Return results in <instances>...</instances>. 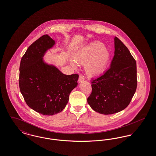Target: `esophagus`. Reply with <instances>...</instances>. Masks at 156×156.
<instances>
[{
	"mask_svg": "<svg viewBox=\"0 0 156 156\" xmlns=\"http://www.w3.org/2000/svg\"><path fill=\"white\" fill-rule=\"evenodd\" d=\"M85 80V78H84V76H83L82 75H80V76H79V79H78V82L79 83H80V82H82L83 81Z\"/></svg>",
	"mask_w": 156,
	"mask_h": 156,
	"instance_id": "obj_1",
	"label": "esophagus"
}]
</instances>
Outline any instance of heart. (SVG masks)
<instances>
[{"mask_svg":"<svg viewBox=\"0 0 156 156\" xmlns=\"http://www.w3.org/2000/svg\"><path fill=\"white\" fill-rule=\"evenodd\" d=\"M109 57V51L105 46L99 42H93L75 53L74 59L80 63L84 62V68L88 74L97 76L103 73ZM70 63L73 66H76L73 60Z\"/></svg>","mask_w":156,"mask_h":156,"instance_id":"1","label":"heart"}]
</instances>
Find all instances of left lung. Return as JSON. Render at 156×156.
<instances>
[{"label":"left lung","mask_w":156,"mask_h":156,"mask_svg":"<svg viewBox=\"0 0 156 156\" xmlns=\"http://www.w3.org/2000/svg\"><path fill=\"white\" fill-rule=\"evenodd\" d=\"M114 41L115 55L110 67L92 80V92L87 99L94 111L104 115L125 109L137 88L136 60L118 37Z\"/></svg>","instance_id":"1"}]
</instances>
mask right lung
<instances>
[{
    "instance_id": "right-lung-1",
    "label": "right lung",
    "mask_w": 156,
    "mask_h": 156,
    "mask_svg": "<svg viewBox=\"0 0 156 156\" xmlns=\"http://www.w3.org/2000/svg\"><path fill=\"white\" fill-rule=\"evenodd\" d=\"M55 44L47 34L30 45L20 65L19 87L31 109L44 115H53L66 106L71 92L78 85V74H62L43 57Z\"/></svg>"
}]
</instances>
